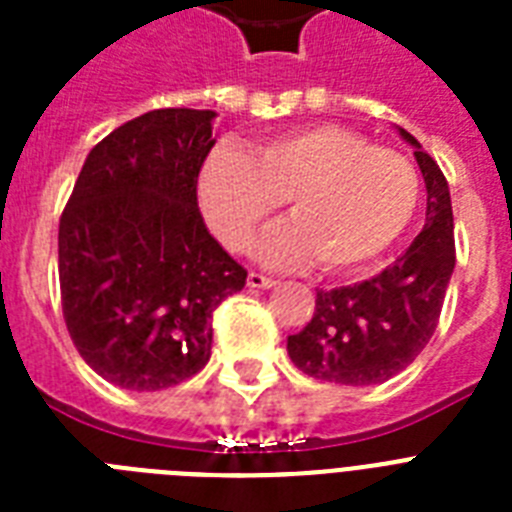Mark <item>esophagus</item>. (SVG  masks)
Returning a JSON list of instances; mask_svg holds the SVG:
<instances>
[{"label":"esophagus","mask_w":512,"mask_h":512,"mask_svg":"<svg viewBox=\"0 0 512 512\" xmlns=\"http://www.w3.org/2000/svg\"><path fill=\"white\" fill-rule=\"evenodd\" d=\"M247 287H252V289H271V287H276V281H273L271 276H263V273L252 271L247 276Z\"/></svg>","instance_id":"esophagus-1"}]
</instances>
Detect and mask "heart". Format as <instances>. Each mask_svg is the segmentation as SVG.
Returning <instances> with one entry per match:
<instances>
[{
  "label": "heart",
  "instance_id": "1",
  "mask_svg": "<svg viewBox=\"0 0 512 512\" xmlns=\"http://www.w3.org/2000/svg\"><path fill=\"white\" fill-rule=\"evenodd\" d=\"M284 199L295 223L273 231L260 255L276 265L316 255L327 271H353L385 255L409 228L420 175L406 156L337 124L273 135L247 154L217 148L199 172L204 220L233 252L252 244Z\"/></svg>",
  "mask_w": 512,
  "mask_h": 512
}]
</instances>
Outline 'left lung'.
I'll return each mask as SVG.
<instances>
[{
	"label": "left lung",
	"instance_id": "1",
	"mask_svg": "<svg viewBox=\"0 0 512 512\" xmlns=\"http://www.w3.org/2000/svg\"><path fill=\"white\" fill-rule=\"evenodd\" d=\"M428 191L425 228L404 255L374 279L319 289L308 327L289 335L287 350L308 377L340 385H377L404 372L438 327L454 271V215L449 183L406 130Z\"/></svg>",
	"mask_w": 512,
	"mask_h": 512
}]
</instances>
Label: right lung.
Returning a JSON list of instances; mask_svg holds the SVG:
<instances>
[{
  "label": "right lung",
  "instance_id": "add662e5",
  "mask_svg": "<svg viewBox=\"0 0 512 512\" xmlns=\"http://www.w3.org/2000/svg\"><path fill=\"white\" fill-rule=\"evenodd\" d=\"M215 111L156 108L92 148L60 215L63 319L79 356L127 390L204 369L212 313L247 271L204 225L201 164Z\"/></svg>",
  "mask_w": 512,
  "mask_h": 512
}]
</instances>
